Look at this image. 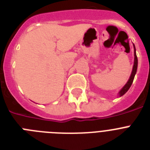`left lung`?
I'll return each instance as SVG.
<instances>
[{"label": "left lung", "instance_id": "1", "mask_svg": "<svg viewBox=\"0 0 150 150\" xmlns=\"http://www.w3.org/2000/svg\"><path fill=\"white\" fill-rule=\"evenodd\" d=\"M134 63L133 66V70H132V74H131V76H130L128 81L127 82V83L125 85V86L122 88L121 91H120V96H122L124 94H125L127 92L129 88L132 86V83H133L134 78L135 74H136V72H137V55H136V50H135V46L134 45Z\"/></svg>", "mask_w": 150, "mask_h": 150}]
</instances>
